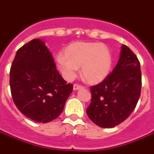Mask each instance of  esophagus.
I'll return each instance as SVG.
<instances>
[{
  "mask_svg": "<svg viewBox=\"0 0 154 154\" xmlns=\"http://www.w3.org/2000/svg\"><path fill=\"white\" fill-rule=\"evenodd\" d=\"M84 87L81 86V85H79V84H74V86H73V90L74 91H76V90H79V89H81L83 88Z\"/></svg>",
  "mask_w": 154,
  "mask_h": 154,
  "instance_id": "1",
  "label": "esophagus"
}]
</instances>
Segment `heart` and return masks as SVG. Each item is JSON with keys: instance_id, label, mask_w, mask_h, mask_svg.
I'll use <instances>...</instances> for the list:
<instances>
[{"instance_id": "1", "label": "heart", "mask_w": 154, "mask_h": 154, "mask_svg": "<svg viewBox=\"0 0 154 154\" xmlns=\"http://www.w3.org/2000/svg\"><path fill=\"white\" fill-rule=\"evenodd\" d=\"M113 57L108 46L99 43L75 42L57 58V66L66 79L72 80L81 66L83 78L90 84L103 81L109 75Z\"/></svg>"}]
</instances>
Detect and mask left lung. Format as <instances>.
I'll return each mask as SVG.
<instances>
[{
	"mask_svg": "<svg viewBox=\"0 0 154 154\" xmlns=\"http://www.w3.org/2000/svg\"><path fill=\"white\" fill-rule=\"evenodd\" d=\"M116 66L100 84L91 87L92 102L87 114L104 128L118 126L130 116L141 91V71L137 57L128 46L121 47Z\"/></svg>",
	"mask_w": 154,
	"mask_h": 154,
	"instance_id": "left-lung-1",
	"label": "left lung"
}]
</instances>
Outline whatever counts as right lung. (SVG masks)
Here are the masks:
<instances>
[{
	"mask_svg": "<svg viewBox=\"0 0 154 154\" xmlns=\"http://www.w3.org/2000/svg\"><path fill=\"white\" fill-rule=\"evenodd\" d=\"M14 102L35 122L56 119L73 91L57 70L50 51L40 39L31 40L16 53L10 73Z\"/></svg>",
	"mask_w": 154,
	"mask_h": 154,
	"instance_id": "add662e5",
	"label": "right lung"
}]
</instances>
